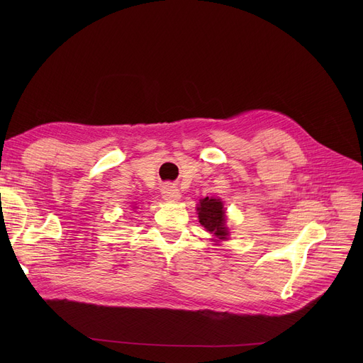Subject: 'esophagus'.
Returning <instances> with one entry per match:
<instances>
[{"label":"esophagus","instance_id":"obj_1","mask_svg":"<svg viewBox=\"0 0 363 363\" xmlns=\"http://www.w3.org/2000/svg\"><path fill=\"white\" fill-rule=\"evenodd\" d=\"M162 197L167 201H177L181 197V193L175 185L166 184V185L162 186Z\"/></svg>","mask_w":363,"mask_h":363}]
</instances>
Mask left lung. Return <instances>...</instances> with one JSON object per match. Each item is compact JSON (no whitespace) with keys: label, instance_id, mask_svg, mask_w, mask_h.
<instances>
[{"label":"left lung","instance_id":"left-lung-1","mask_svg":"<svg viewBox=\"0 0 363 363\" xmlns=\"http://www.w3.org/2000/svg\"><path fill=\"white\" fill-rule=\"evenodd\" d=\"M199 219L200 223L206 228V231L213 234L218 241H223L230 235V231L226 228V216H225V208L223 203L219 199H201L200 204L197 206Z\"/></svg>","mask_w":363,"mask_h":363}]
</instances>
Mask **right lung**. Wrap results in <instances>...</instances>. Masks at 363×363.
<instances>
[{"label": "right lung", "mask_w": 363, "mask_h": 363, "mask_svg": "<svg viewBox=\"0 0 363 363\" xmlns=\"http://www.w3.org/2000/svg\"><path fill=\"white\" fill-rule=\"evenodd\" d=\"M133 208H137V207H135V206H133Z\"/></svg>", "instance_id": "right-lung-1"}]
</instances>
